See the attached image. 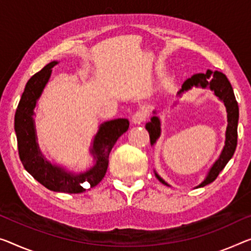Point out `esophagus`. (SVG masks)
<instances>
[{"label": "esophagus", "mask_w": 251, "mask_h": 251, "mask_svg": "<svg viewBox=\"0 0 251 251\" xmlns=\"http://www.w3.org/2000/svg\"><path fill=\"white\" fill-rule=\"evenodd\" d=\"M146 119H147V112L144 110H139L132 115V122L134 125H140V123L146 121Z\"/></svg>", "instance_id": "esophagus-1"}]
</instances>
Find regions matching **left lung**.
I'll return each mask as SVG.
<instances>
[{"label":"left lung","instance_id":"left-lung-1","mask_svg":"<svg viewBox=\"0 0 251 251\" xmlns=\"http://www.w3.org/2000/svg\"><path fill=\"white\" fill-rule=\"evenodd\" d=\"M193 86H201L204 88L209 86L212 91H214V94L217 95L220 100H222L223 103H225V105L226 107V113H228V126H226V146L225 148H223L219 159L215 161L213 167L211 168L209 175H207L206 178L204 179V182H202V184H200L198 186L203 187L215 180V178L219 176L220 172L226 167V165L228 164V161L231 159V157L233 156L234 151H236L238 141L239 106L236 96H234L233 93L232 86H231L226 76L221 72L207 71L205 74L193 75L191 78L185 80L182 85V88H180L177 94L180 95L183 92L188 91ZM146 129H147L149 132L150 144L153 145L160 134L159 119L157 117H152L151 121L146 125ZM156 176L161 183L166 184L157 174Z\"/></svg>","mask_w":251,"mask_h":251}]
</instances>
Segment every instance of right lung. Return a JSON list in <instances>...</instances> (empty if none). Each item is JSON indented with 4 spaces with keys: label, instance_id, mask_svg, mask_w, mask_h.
Returning a JSON list of instances; mask_svg holds the SVG:
<instances>
[{
    "label": "right lung",
    "instance_id": "obj_1",
    "mask_svg": "<svg viewBox=\"0 0 251 251\" xmlns=\"http://www.w3.org/2000/svg\"><path fill=\"white\" fill-rule=\"evenodd\" d=\"M57 64V61H51L36 73L28 80L22 93L14 117L19 156L23 167L48 190L71 194L83 193L96 186L105 176L111 150L118 139L129 129V121L126 119H117L102 123L94 138L92 152L96 161L90 171L74 175L45 160L36 141L32 115L37 100L51 74V68Z\"/></svg>",
    "mask_w": 251,
    "mask_h": 251
}]
</instances>
